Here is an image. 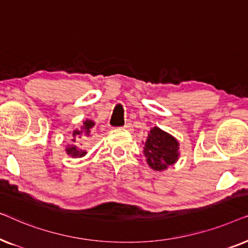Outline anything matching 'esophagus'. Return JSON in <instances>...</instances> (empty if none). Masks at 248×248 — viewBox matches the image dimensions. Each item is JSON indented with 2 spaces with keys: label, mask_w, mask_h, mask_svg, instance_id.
Masks as SVG:
<instances>
[{
  "label": "esophagus",
  "mask_w": 248,
  "mask_h": 248,
  "mask_svg": "<svg viewBox=\"0 0 248 248\" xmlns=\"http://www.w3.org/2000/svg\"><path fill=\"white\" fill-rule=\"evenodd\" d=\"M123 128L126 131H132L133 130V125H132V123H130V122H127V123L123 126Z\"/></svg>",
  "instance_id": "obj_1"
}]
</instances>
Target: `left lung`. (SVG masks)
<instances>
[{
    "instance_id": "1",
    "label": "left lung",
    "mask_w": 248,
    "mask_h": 248,
    "mask_svg": "<svg viewBox=\"0 0 248 248\" xmlns=\"http://www.w3.org/2000/svg\"><path fill=\"white\" fill-rule=\"evenodd\" d=\"M142 143L148 165L154 170H165L178 160V141L161 128L152 127L148 133L147 141Z\"/></svg>"
}]
</instances>
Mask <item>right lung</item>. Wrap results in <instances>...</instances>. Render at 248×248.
I'll return each mask as SVG.
<instances>
[{"instance_id":"add662e5","label":"right lung","mask_w":248,"mask_h":248,"mask_svg":"<svg viewBox=\"0 0 248 248\" xmlns=\"http://www.w3.org/2000/svg\"><path fill=\"white\" fill-rule=\"evenodd\" d=\"M93 125H94V123L93 121H90V120L84 121L83 124L81 125L79 130L73 131L71 142H72V143H76V142H78V139H80L82 135H87L88 137V135L90 134V130L93 127ZM65 151L67 155H71V157H79V158L83 157V155H86V154H87L86 151L81 150V149H79L77 145H74V144L67 145Z\"/></svg>"}]
</instances>
